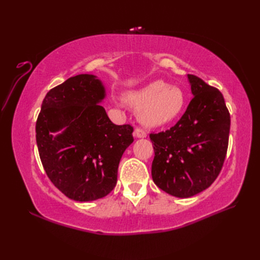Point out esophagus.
I'll return each instance as SVG.
<instances>
[{
	"label": "esophagus",
	"mask_w": 260,
	"mask_h": 260,
	"mask_svg": "<svg viewBox=\"0 0 260 260\" xmlns=\"http://www.w3.org/2000/svg\"><path fill=\"white\" fill-rule=\"evenodd\" d=\"M133 135H135L136 138H146V132L142 129V128H137L133 132Z\"/></svg>",
	"instance_id": "obj_1"
}]
</instances>
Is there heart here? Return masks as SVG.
I'll use <instances>...</instances> for the list:
<instances>
[{"instance_id":"obj_1","label":"heart","mask_w":260,"mask_h":260,"mask_svg":"<svg viewBox=\"0 0 260 260\" xmlns=\"http://www.w3.org/2000/svg\"><path fill=\"white\" fill-rule=\"evenodd\" d=\"M124 101L138 108L140 121L149 127H159L174 121L182 113L186 102L182 90L161 80L127 92Z\"/></svg>"}]
</instances>
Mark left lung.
Returning a JSON list of instances; mask_svg holds the SVG:
<instances>
[{"label": "left lung", "mask_w": 260, "mask_h": 260, "mask_svg": "<svg viewBox=\"0 0 260 260\" xmlns=\"http://www.w3.org/2000/svg\"><path fill=\"white\" fill-rule=\"evenodd\" d=\"M193 99L169 130L151 133L154 183L176 198L206 190L221 171L230 132V114L221 92L187 75Z\"/></svg>", "instance_id": "left-lung-1"}]
</instances>
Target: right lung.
Segmentation results:
<instances>
[{
    "instance_id": "right-lung-1",
    "label": "right lung",
    "mask_w": 260,
    "mask_h": 260,
    "mask_svg": "<svg viewBox=\"0 0 260 260\" xmlns=\"http://www.w3.org/2000/svg\"><path fill=\"white\" fill-rule=\"evenodd\" d=\"M105 95L96 76L78 75L48 92L38 116L36 139L43 168L52 183L77 202L113 191L121 156L133 142L131 125L113 123L100 105Z\"/></svg>"
}]
</instances>
